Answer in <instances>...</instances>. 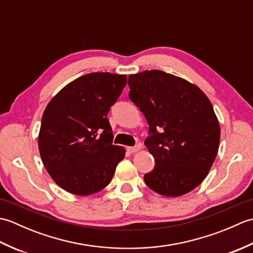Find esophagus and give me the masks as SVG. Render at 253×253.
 <instances>
[{"mask_svg": "<svg viewBox=\"0 0 253 253\" xmlns=\"http://www.w3.org/2000/svg\"><path fill=\"white\" fill-rule=\"evenodd\" d=\"M140 146H135V147H127V151L129 153H136L140 150Z\"/></svg>", "mask_w": 253, "mask_h": 253, "instance_id": "1", "label": "esophagus"}]
</instances>
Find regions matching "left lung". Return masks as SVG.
I'll list each match as a JSON object with an SVG mask.
<instances>
[{"label": "left lung", "instance_id": "obj_1", "mask_svg": "<svg viewBox=\"0 0 253 253\" xmlns=\"http://www.w3.org/2000/svg\"><path fill=\"white\" fill-rule=\"evenodd\" d=\"M128 84L151 132L144 146L155 166L144 182L159 195H186L204 180L217 155L221 128L211 102L198 85L158 69L129 75Z\"/></svg>", "mask_w": 253, "mask_h": 253}]
</instances>
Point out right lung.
<instances>
[{
	"label": "right lung",
	"mask_w": 253,
	"mask_h": 253,
	"mask_svg": "<svg viewBox=\"0 0 253 253\" xmlns=\"http://www.w3.org/2000/svg\"><path fill=\"white\" fill-rule=\"evenodd\" d=\"M126 75L91 73L66 84L42 115L38 146L47 173L62 189L89 196L110 184L125 148L112 144L107 113Z\"/></svg>",
	"instance_id": "1"
}]
</instances>
